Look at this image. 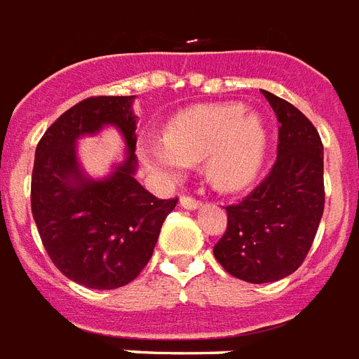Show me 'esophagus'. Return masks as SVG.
<instances>
[{
	"mask_svg": "<svg viewBox=\"0 0 359 359\" xmlns=\"http://www.w3.org/2000/svg\"><path fill=\"white\" fill-rule=\"evenodd\" d=\"M180 205H182L183 208H187V210H195V208L201 206V201H197L195 197H187V195H183V197L180 198Z\"/></svg>",
	"mask_w": 359,
	"mask_h": 359,
	"instance_id": "34e87169",
	"label": "esophagus"
}]
</instances>
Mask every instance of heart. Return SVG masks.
I'll return each instance as SVG.
<instances>
[{
  "instance_id": "1",
  "label": "heart",
  "mask_w": 359,
  "mask_h": 359,
  "mask_svg": "<svg viewBox=\"0 0 359 359\" xmlns=\"http://www.w3.org/2000/svg\"><path fill=\"white\" fill-rule=\"evenodd\" d=\"M268 130L260 114L239 103L205 104L177 114L164 141L141 143L140 156L149 168L180 177L187 162H206L208 177L219 189L247 187L262 170Z\"/></svg>"
}]
</instances>
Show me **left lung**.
Instances as JSON below:
<instances>
[{"label":"left lung","mask_w":359,"mask_h":359,"mask_svg":"<svg viewBox=\"0 0 359 359\" xmlns=\"http://www.w3.org/2000/svg\"><path fill=\"white\" fill-rule=\"evenodd\" d=\"M262 93L279 120L276 164L241 203L226 206L227 229L214 245L222 268L248 283H271L297 271L325 206L318 130L289 101Z\"/></svg>","instance_id":"obj_1"}]
</instances>
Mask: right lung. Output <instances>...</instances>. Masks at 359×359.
I'll return each instance as SVG.
<instances>
[{
	"mask_svg": "<svg viewBox=\"0 0 359 359\" xmlns=\"http://www.w3.org/2000/svg\"><path fill=\"white\" fill-rule=\"evenodd\" d=\"M133 95L88 97L62 112L36 147L32 216L51 262L88 289L124 287L147 266L177 198H156L137 180ZM111 123L125 135L126 158L111 177L91 180L75 141Z\"/></svg>",
	"mask_w": 359,
	"mask_h": 359,
	"instance_id": "right-lung-1",
	"label": "right lung"
}]
</instances>
